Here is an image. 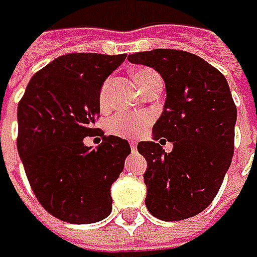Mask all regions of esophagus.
<instances>
[{"mask_svg": "<svg viewBox=\"0 0 257 257\" xmlns=\"http://www.w3.org/2000/svg\"><path fill=\"white\" fill-rule=\"evenodd\" d=\"M130 146H131V149H133V151H137V143H136L134 140H131V142H130Z\"/></svg>", "mask_w": 257, "mask_h": 257, "instance_id": "1", "label": "esophagus"}]
</instances>
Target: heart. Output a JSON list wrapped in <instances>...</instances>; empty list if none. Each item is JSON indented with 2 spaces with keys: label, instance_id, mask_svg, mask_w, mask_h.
<instances>
[{
  "label": "heart",
  "instance_id": "heart-1",
  "mask_svg": "<svg viewBox=\"0 0 257 257\" xmlns=\"http://www.w3.org/2000/svg\"><path fill=\"white\" fill-rule=\"evenodd\" d=\"M155 74L154 70L151 68H139L134 74L137 85H143L148 77ZM109 86H111V79H106L102 83L100 93H99V103L105 109L109 105ZM152 121V114L149 112H131V111H120L111 120L108 121V131L109 134L121 139H134L140 136L146 127Z\"/></svg>",
  "mask_w": 257,
  "mask_h": 257
}]
</instances>
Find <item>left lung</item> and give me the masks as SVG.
<instances>
[{"instance_id":"1","label":"left lung","mask_w":257,"mask_h":257,"mask_svg":"<svg viewBox=\"0 0 257 257\" xmlns=\"http://www.w3.org/2000/svg\"><path fill=\"white\" fill-rule=\"evenodd\" d=\"M127 61L158 71L168 94L154 142L137 146L148 161L146 207L163 221L192 218L210 206L231 163L236 105L228 83L219 70L183 50L140 51ZM166 140L174 145L169 154L161 146Z\"/></svg>"}]
</instances>
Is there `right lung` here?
Masks as SVG:
<instances>
[{"mask_svg":"<svg viewBox=\"0 0 257 257\" xmlns=\"http://www.w3.org/2000/svg\"><path fill=\"white\" fill-rule=\"evenodd\" d=\"M126 54L70 53L39 70L18 103V154L41 206L70 224H91L112 210L111 186L130 143L103 136L99 93ZM99 135L96 150L83 145Z\"/></svg>","mask_w":257,"mask_h":257,"instance_id":"right-lung-1","label":"right lung"}]
</instances>
